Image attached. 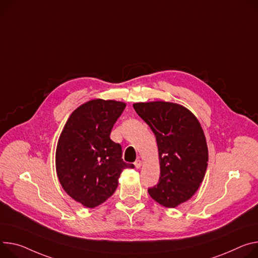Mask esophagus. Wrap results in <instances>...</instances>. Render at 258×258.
<instances>
[{
	"instance_id": "34e87169",
	"label": "esophagus",
	"mask_w": 258,
	"mask_h": 258,
	"mask_svg": "<svg viewBox=\"0 0 258 258\" xmlns=\"http://www.w3.org/2000/svg\"><path fill=\"white\" fill-rule=\"evenodd\" d=\"M141 166H142V161H141V160L138 159V160L135 161V167H136L137 169H140V168H141Z\"/></svg>"
}]
</instances>
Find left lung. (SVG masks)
<instances>
[{"label":"left lung","instance_id":"left-lung-1","mask_svg":"<svg viewBox=\"0 0 258 258\" xmlns=\"http://www.w3.org/2000/svg\"><path fill=\"white\" fill-rule=\"evenodd\" d=\"M138 115L155 135L160 176L148 189L150 197L166 208L188 201L200 188L208 167V146L196 115L171 102L135 103Z\"/></svg>","mask_w":258,"mask_h":258}]
</instances>
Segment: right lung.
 I'll list each match as a JSON object with an SVG mask.
<instances>
[{"label":"right lung","instance_id":"right-lung-1","mask_svg":"<svg viewBox=\"0 0 258 258\" xmlns=\"http://www.w3.org/2000/svg\"><path fill=\"white\" fill-rule=\"evenodd\" d=\"M125 103L96 99L72 112L57 141L55 168L63 190L86 208L109 199L121 172L135 166L121 158V146L110 139Z\"/></svg>","mask_w":258,"mask_h":258}]
</instances>
